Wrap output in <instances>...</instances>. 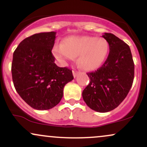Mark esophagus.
I'll return each mask as SVG.
<instances>
[{
	"instance_id": "1",
	"label": "esophagus",
	"mask_w": 147,
	"mask_h": 147,
	"mask_svg": "<svg viewBox=\"0 0 147 147\" xmlns=\"http://www.w3.org/2000/svg\"><path fill=\"white\" fill-rule=\"evenodd\" d=\"M72 73H73V76H74V77H77V75H79V71H77V70H72Z\"/></svg>"
}]
</instances>
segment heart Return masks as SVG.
I'll list each match as a JSON object with an SVG mask.
<instances>
[{
    "label": "heart",
    "instance_id": "obj_1",
    "mask_svg": "<svg viewBox=\"0 0 147 147\" xmlns=\"http://www.w3.org/2000/svg\"><path fill=\"white\" fill-rule=\"evenodd\" d=\"M109 50V43L102 37L72 36L63 38L61 45H55L52 53L61 63L77 57L80 68L90 71L97 70L105 63Z\"/></svg>",
    "mask_w": 147,
    "mask_h": 147
}]
</instances>
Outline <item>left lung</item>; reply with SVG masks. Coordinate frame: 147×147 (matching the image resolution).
Returning a JSON list of instances; mask_svg holds the SVG:
<instances>
[{"instance_id": "left-lung-1", "label": "left lung", "mask_w": 147, "mask_h": 147, "mask_svg": "<svg viewBox=\"0 0 147 147\" xmlns=\"http://www.w3.org/2000/svg\"><path fill=\"white\" fill-rule=\"evenodd\" d=\"M102 36L110 47L109 56L102 67L87 73L90 83L82 97L92 110L106 113L117 108L127 96L134 79V63L126 43L111 33Z\"/></svg>"}]
</instances>
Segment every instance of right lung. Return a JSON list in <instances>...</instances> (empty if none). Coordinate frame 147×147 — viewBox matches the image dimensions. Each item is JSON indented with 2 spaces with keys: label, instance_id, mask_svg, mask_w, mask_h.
<instances>
[{
  "label": "right lung",
  "instance_id": "add662e5",
  "mask_svg": "<svg viewBox=\"0 0 147 147\" xmlns=\"http://www.w3.org/2000/svg\"><path fill=\"white\" fill-rule=\"evenodd\" d=\"M56 32H41L23 40L13 54L12 80L16 92L36 110L55 107L63 88L74 79L72 70L60 68L52 53Z\"/></svg>",
  "mask_w": 147,
  "mask_h": 147
}]
</instances>
